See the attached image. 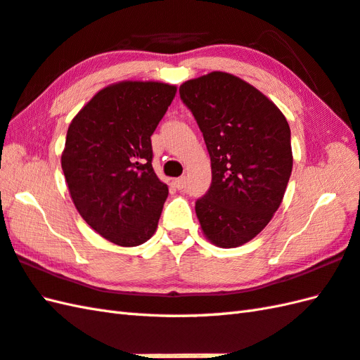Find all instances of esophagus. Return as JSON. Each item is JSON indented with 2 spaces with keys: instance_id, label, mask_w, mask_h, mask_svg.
<instances>
[{
  "instance_id": "esophagus-1",
  "label": "esophagus",
  "mask_w": 360,
  "mask_h": 360,
  "mask_svg": "<svg viewBox=\"0 0 360 360\" xmlns=\"http://www.w3.org/2000/svg\"><path fill=\"white\" fill-rule=\"evenodd\" d=\"M174 186H176V188L184 190L187 187V178H186V176H181V178L174 179Z\"/></svg>"
}]
</instances>
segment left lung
<instances>
[{
    "label": "left lung",
    "instance_id": "8db88e82",
    "mask_svg": "<svg viewBox=\"0 0 360 360\" xmlns=\"http://www.w3.org/2000/svg\"><path fill=\"white\" fill-rule=\"evenodd\" d=\"M212 162V184L196 201L201 231L212 244L231 249L263 231L285 196L292 148L278 106L250 83L213 71L181 85Z\"/></svg>",
    "mask_w": 360,
    "mask_h": 360
}]
</instances>
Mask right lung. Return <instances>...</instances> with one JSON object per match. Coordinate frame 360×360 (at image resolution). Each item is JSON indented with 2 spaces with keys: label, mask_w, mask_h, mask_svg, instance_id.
<instances>
[{
  "label": "right lung",
  "mask_w": 360,
  "mask_h": 360,
  "mask_svg": "<svg viewBox=\"0 0 360 360\" xmlns=\"http://www.w3.org/2000/svg\"><path fill=\"white\" fill-rule=\"evenodd\" d=\"M176 86L124 80L91 98L68 128L62 168L71 200L94 231L122 248L150 240L168 196L153 170L151 134Z\"/></svg>",
  "instance_id": "add662e5"
}]
</instances>
